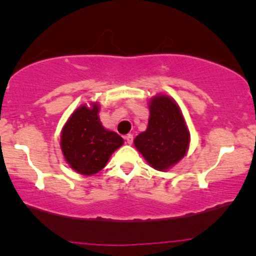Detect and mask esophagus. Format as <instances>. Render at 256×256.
Wrapping results in <instances>:
<instances>
[{"mask_svg":"<svg viewBox=\"0 0 256 256\" xmlns=\"http://www.w3.org/2000/svg\"><path fill=\"white\" fill-rule=\"evenodd\" d=\"M125 140H126V143H128V144H132V142H134V134H126Z\"/></svg>","mask_w":256,"mask_h":256,"instance_id":"esophagus-1","label":"esophagus"}]
</instances>
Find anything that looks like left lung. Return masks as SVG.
Segmentation results:
<instances>
[{
  "instance_id": "left-lung-1",
  "label": "left lung",
  "mask_w": 256,
  "mask_h": 256,
  "mask_svg": "<svg viewBox=\"0 0 256 256\" xmlns=\"http://www.w3.org/2000/svg\"><path fill=\"white\" fill-rule=\"evenodd\" d=\"M149 122L146 130L134 138V144L150 167L167 172L186 156L190 134L176 101L158 94L148 102Z\"/></svg>"
}]
</instances>
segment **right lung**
Wrapping results in <instances>:
<instances>
[{"mask_svg":"<svg viewBox=\"0 0 256 256\" xmlns=\"http://www.w3.org/2000/svg\"><path fill=\"white\" fill-rule=\"evenodd\" d=\"M98 110V102L83 104L72 113L60 132L64 160L76 173L86 176L104 169L112 154L124 144L118 134L102 125Z\"/></svg>","mask_w":256,"mask_h":256,"instance_id":"1","label":"right lung"}]
</instances>
